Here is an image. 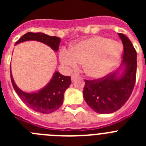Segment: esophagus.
I'll use <instances>...</instances> for the list:
<instances>
[{
    "mask_svg": "<svg viewBox=\"0 0 146 146\" xmlns=\"http://www.w3.org/2000/svg\"><path fill=\"white\" fill-rule=\"evenodd\" d=\"M76 77H77V75L76 74H73L72 76H71V79H72V80H74V79H75Z\"/></svg>",
    "mask_w": 146,
    "mask_h": 146,
    "instance_id": "34e87169",
    "label": "esophagus"
}]
</instances>
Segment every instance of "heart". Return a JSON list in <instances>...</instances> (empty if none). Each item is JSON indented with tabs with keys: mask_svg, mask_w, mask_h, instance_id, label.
<instances>
[{
	"mask_svg": "<svg viewBox=\"0 0 146 146\" xmlns=\"http://www.w3.org/2000/svg\"><path fill=\"white\" fill-rule=\"evenodd\" d=\"M123 47L120 42L105 36H94L77 42L71 50L62 48L59 53L60 64L67 70L77 69L83 64L86 75L102 78L110 74L119 64Z\"/></svg>",
	"mask_w": 146,
	"mask_h": 146,
	"instance_id": "b5f03b06",
	"label": "heart"
}]
</instances>
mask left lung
<instances>
[{
	"label": "left lung",
	"instance_id": "1",
	"mask_svg": "<svg viewBox=\"0 0 146 146\" xmlns=\"http://www.w3.org/2000/svg\"><path fill=\"white\" fill-rule=\"evenodd\" d=\"M123 45V60L119 69L101 79L86 80L83 98L90 108L99 114L113 113L127 102L135 87L137 52L131 41L118 33Z\"/></svg>",
	"mask_w": 146,
	"mask_h": 146
}]
</instances>
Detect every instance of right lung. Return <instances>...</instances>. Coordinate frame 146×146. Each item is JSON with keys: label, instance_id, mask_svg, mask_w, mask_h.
I'll return each instance as SVG.
<instances>
[{"label": "right lung", "instance_id": "1", "mask_svg": "<svg viewBox=\"0 0 146 146\" xmlns=\"http://www.w3.org/2000/svg\"><path fill=\"white\" fill-rule=\"evenodd\" d=\"M26 41H37L47 44L57 52L58 50L60 38L57 36H50L43 33H31L28 32L15 43V45ZM11 80L15 91L20 96L22 101L28 108L38 113L49 114L57 110L64 102V94L66 90L72 83L69 76H64L58 72H55L50 82L43 88L36 92L28 93L22 91L17 87L11 74Z\"/></svg>", "mask_w": 146, "mask_h": 146}]
</instances>
